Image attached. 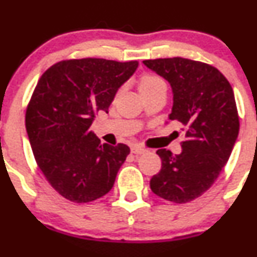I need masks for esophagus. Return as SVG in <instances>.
I'll list each match as a JSON object with an SVG mask.
<instances>
[{"mask_svg": "<svg viewBox=\"0 0 257 257\" xmlns=\"http://www.w3.org/2000/svg\"><path fill=\"white\" fill-rule=\"evenodd\" d=\"M148 150L144 149V148L142 147H138V145H134V147H132V153H134V154H144V153H147Z\"/></svg>", "mask_w": 257, "mask_h": 257, "instance_id": "obj_1", "label": "esophagus"}]
</instances>
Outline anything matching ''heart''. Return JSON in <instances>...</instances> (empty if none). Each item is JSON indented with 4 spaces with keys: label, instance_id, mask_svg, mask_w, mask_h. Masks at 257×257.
<instances>
[{
    "label": "heart",
    "instance_id": "obj_1",
    "mask_svg": "<svg viewBox=\"0 0 257 257\" xmlns=\"http://www.w3.org/2000/svg\"><path fill=\"white\" fill-rule=\"evenodd\" d=\"M157 87H165L164 80L157 76H150V74H147V76L142 77L141 82H139V90H145V89H152V88Z\"/></svg>",
    "mask_w": 257,
    "mask_h": 257
}]
</instances>
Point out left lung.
<instances>
[{
  "mask_svg": "<svg viewBox=\"0 0 257 257\" xmlns=\"http://www.w3.org/2000/svg\"><path fill=\"white\" fill-rule=\"evenodd\" d=\"M144 66L170 84V120L186 129L180 154L160 149L159 174L150 180L155 195L184 204L203 195L229 160L239 136L234 90L215 67L180 58L143 61Z\"/></svg>",
  "mask_w": 257,
  "mask_h": 257,
  "instance_id": "8db88e82",
  "label": "left lung"
}]
</instances>
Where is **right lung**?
I'll return each instance as SVG.
<instances>
[{
    "label": "right lung",
    "mask_w": 257,
    "mask_h": 257,
    "mask_svg": "<svg viewBox=\"0 0 257 257\" xmlns=\"http://www.w3.org/2000/svg\"><path fill=\"white\" fill-rule=\"evenodd\" d=\"M138 62L100 58L62 61L38 80L26 112V129L38 167L54 190L74 203L109 193L129 147L100 144L90 126L108 113Z\"/></svg>",
    "instance_id": "obj_1"
}]
</instances>
